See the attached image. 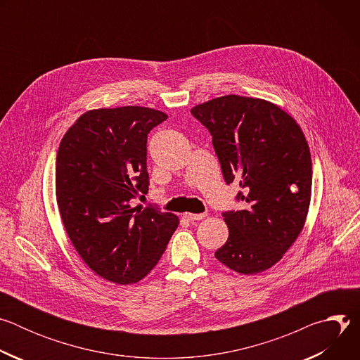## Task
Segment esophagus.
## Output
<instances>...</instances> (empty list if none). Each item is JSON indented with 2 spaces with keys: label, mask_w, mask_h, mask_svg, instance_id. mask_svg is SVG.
I'll return each instance as SVG.
<instances>
[{
  "label": "esophagus",
  "mask_w": 360,
  "mask_h": 360,
  "mask_svg": "<svg viewBox=\"0 0 360 360\" xmlns=\"http://www.w3.org/2000/svg\"><path fill=\"white\" fill-rule=\"evenodd\" d=\"M184 218H186L188 221H200L203 218H207V214H184Z\"/></svg>",
  "instance_id": "34e87169"
}]
</instances>
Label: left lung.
<instances>
[{"label": "left lung", "mask_w": 360, "mask_h": 360, "mask_svg": "<svg viewBox=\"0 0 360 360\" xmlns=\"http://www.w3.org/2000/svg\"><path fill=\"white\" fill-rule=\"evenodd\" d=\"M208 128L242 211L224 212L228 240L215 258L242 275L272 268L302 232L312 193L309 145L296 121L261 98L225 95L191 110Z\"/></svg>", "instance_id": "8db88e82"}]
</instances>
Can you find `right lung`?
Here are the masks:
<instances>
[{"label": "right lung", "instance_id": "add662e5", "mask_svg": "<svg viewBox=\"0 0 360 360\" xmlns=\"http://www.w3.org/2000/svg\"><path fill=\"white\" fill-rule=\"evenodd\" d=\"M167 118L146 107L91 110L58 148L56 193L64 228L88 268L118 285L143 279L179 225L171 212L131 207L148 192V134Z\"/></svg>", "mask_w": 360, "mask_h": 360}]
</instances>
